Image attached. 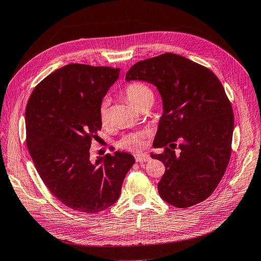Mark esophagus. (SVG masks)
I'll return each instance as SVG.
<instances>
[{
  "mask_svg": "<svg viewBox=\"0 0 261 261\" xmlns=\"http://www.w3.org/2000/svg\"><path fill=\"white\" fill-rule=\"evenodd\" d=\"M136 162L138 163H143V162H147L150 160V156L147 153H143V154H136L135 155Z\"/></svg>",
  "mask_w": 261,
  "mask_h": 261,
  "instance_id": "esophagus-1",
  "label": "esophagus"
}]
</instances>
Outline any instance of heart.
<instances>
[{"label": "heart", "mask_w": 261, "mask_h": 261, "mask_svg": "<svg viewBox=\"0 0 261 261\" xmlns=\"http://www.w3.org/2000/svg\"><path fill=\"white\" fill-rule=\"evenodd\" d=\"M124 96L126 97L130 103H133L136 108H140L145 105L150 99H153V92L149 88L146 84L143 83H132L125 87ZM99 117L100 121L103 125H107L110 121V113L108 110L107 101L103 100L99 107ZM146 134L143 132L130 133L125 135L120 141H118V147L128 150V151L137 152L143 150L145 145Z\"/></svg>", "instance_id": "b5f03b06"}]
</instances>
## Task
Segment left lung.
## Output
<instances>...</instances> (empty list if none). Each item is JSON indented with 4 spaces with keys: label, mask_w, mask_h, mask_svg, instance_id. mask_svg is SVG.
Listing matches in <instances>:
<instances>
[{
    "label": "left lung",
    "mask_w": 261,
    "mask_h": 261,
    "mask_svg": "<svg viewBox=\"0 0 261 261\" xmlns=\"http://www.w3.org/2000/svg\"><path fill=\"white\" fill-rule=\"evenodd\" d=\"M126 81L154 85L163 102L152 159L165 165L161 198L177 208L207 199L222 179L232 152L234 114L222 84L211 70L174 53L137 62ZM179 141V152L175 151Z\"/></svg>",
    "instance_id": "1"
}]
</instances>
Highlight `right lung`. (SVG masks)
Returning a JSON list of instances; mask_svg holds the SVG:
<instances>
[{
    "mask_svg": "<svg viewBox=\"0 0 261 261\" xmlns=\"http://www.w3.org/2000/svg\"><path fill=\"white\" fill-rule=\"evenodd\" d=\"M120 68L68 64L39 83L26 107V141L51 194L68 208L98 213L116 202L135 163L127 152L90 159L102 123L99 107Z\"/></svg>",
    "mask_w": 261,
    "mask_h": 261,
    "instance_id": "add662e5",
    "label": "right lung"
}]
</instances>
